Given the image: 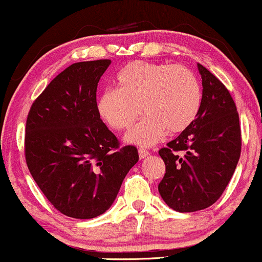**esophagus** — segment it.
Segmentation results:
<instances>
[{"label": "esophagus", "instance_id": "1", "mask_svg": "<svg viewBox=\"0 0 262 262\" xmlns=\"http://www.w3.org/2000/svg\"><path fill=\"white\" fill-rule=\"evenodd\" d=\"M149 155H150V152L148 151V150L139 149V158L141 159V160H143V159H145L146 156H149Z\"/></svg>", "mask_w": 262, "mask_h": 262}]
</instances>
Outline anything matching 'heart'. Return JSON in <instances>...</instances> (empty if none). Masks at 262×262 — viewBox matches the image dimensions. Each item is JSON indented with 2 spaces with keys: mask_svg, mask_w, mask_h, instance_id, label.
<instances>
[{
  "mask_svg": "<svg viewBox=\"0 0 262 262\" xmlns=\"http://www.w3.org/2000/svg\"><path fill=\"white\" fill-rule=\"evenodd\" d=\"M117 90H106L97 100V112L110 128L125 130L128 143L154 145L166 134L186 130L200 113L202 87L185 65L132 61L116 76Z\"/></svg>",
  "mask_w": 262,
  "mask_h": 262,
  "instance_id": "heart-1",
  "label": "heart"
}]
</instances>
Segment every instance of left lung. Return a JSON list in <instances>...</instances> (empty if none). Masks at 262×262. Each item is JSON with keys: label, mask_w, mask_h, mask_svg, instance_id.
Masks as SVG:
<instances>
[{"label": "left lung", "mask_w": 262, "mask_h": 262, "mask_svg": "<svg viewBox=\"0 0 262 262\" xmlns=\"http://www.w3.org/2000/svg\"><path fill=\"white\" fill-rule=\"evenodd\" d=\"M202 106L197 118L176 139L159 150L166 173L159 192L170 208L196 212L218 201L242 152L235 102L218 77L198 64Z\"/></svg>", "instance_id": "obj_1"}]
</instances>
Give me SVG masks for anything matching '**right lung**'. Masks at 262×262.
Returning <instances> with one entry per match:
<instances>
[{
	"label": "right lung",
	"instance_id": "1",
	"mask_svg": "<svg viewBox=\"0 0 262 262\" xmlns=\"http://www.w3.org/2000/svg\"><path fill=\"white\" fill-rule=\"evenodd\" d=\"M111 60L75 62L33 102L26 122L29 172L54 208L91 219L112 206L128 171L139 160L121 146L97 112L96 92Z\"/></svg>",
	"mask_w": 262,
	"mask_h": 262
}]
</instances>
